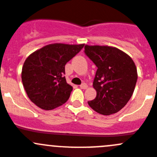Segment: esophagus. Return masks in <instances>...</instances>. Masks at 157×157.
<instances>
[{"label":"esophagus","instance_id":"34e87169","mask_svg":"<svg viewBox=\"0 0 157 157\" xmlns=\"http://www.w3.org/2000/svg\"><path fill=\"white\" fill-rule=\"evenodd\" d=\"M80 88L82 89V90H86V89L87 88V85H86V83H82V84L80 85Z\"/></svg>","mask_w":157,"mask_h":157}]
</instances>
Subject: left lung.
<instances>
[{
	"instance_id": "obj_1",
	"label": "left lung",
	"mask_w": 157,
	"mask_h": 157,
	"mask_svg": "<svg viewBox=\"0 0 157 157\" xmlns=\"http://www.w3.org/2000/svg\"><path fill=\"white\" fill-rule=\"evenodd\" d=\"M85 54L97 67L93 87L96 98L88 102L92 109L103 115L121 110L132 97L138 75L128 54L107 46H85Z\"/></svg>"
}]
</instances>
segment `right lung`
I'll list each match as a JSON object with an SVG mask.
<instances>
[{"mask_svg": "<svg viewBox=\"0 0 157 157\" xmlns=\"http://www.w3.org/2000/svg\"><path fill=\"white\" fill-rule=\"evenodd\" d=\"M84 44H50L30 54L24 62L21 81L29 98L46 110L64 104L72 87L66 82L64 67Z\"/></svg>", "mask_w": 157, "mask_h": 157, "instance_id": "right-lung-1", "label": "right lung"}]
</instances>
